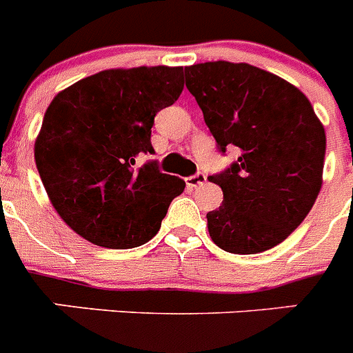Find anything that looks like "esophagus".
Here are the masks:
<instances>
[{
  "label": "esophagus",
  "mask_w": 353,
  "mask_h": 353,
  "mask_svg": "<svg viewBox=\"0 0 353 353\" xmlns=\"http://www.w3.org/2000/svg\"><path fill=\"white\" fill-rule=\"evenodd\" d=\"M205 182H207V174L201 173V171H198V173H196V174H192V176L185 179L187 187H191V189H194V187H199V185H203Z\"/></svg>",
  "instance_id": "esophagus-1"
}]
</instances>
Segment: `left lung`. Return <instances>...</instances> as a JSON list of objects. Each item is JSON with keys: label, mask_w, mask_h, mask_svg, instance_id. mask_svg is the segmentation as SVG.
<instances>
[{"label": "left lung", "mask_w": 353, "mask_h": 353, "mask_svg": "<svg viewBox=\"0 0 353 353\" xmlns=\"http://www.w3.org/2000/svg\"><path fill=\"white\" fill-rule=\"evenodd\" d=\"M185 86L203 111L219 152L240 157L208 180L223 205L208 212V233L233 254H256L305 219L322 189L325 130L307 97L288 81L248 63L185 67Z\"/></svg>", "instance_id": "1"}]
</instances>
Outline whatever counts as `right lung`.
I'll list each match as a JSON object with an SVG mask.
<instances>
[{
  "label": "right lung",
  "instance_id": "add662e5",
  "mask_svg": "<svg viewBox=\"0 0 353 353\" xmlns=\"http://www.w3.org/2000/svg\"><path fill=\"white\" fill-rule=\"evenodd\" d=\"M182 67L111 68L52 99L35 141V162L52 207L88 242L130 249L148 242L185 189L157 161L136 168L155 114L183 90Z\"/></svg>",
  "mask_w": 353,
  "mask_h": 353
}]
</instances>
